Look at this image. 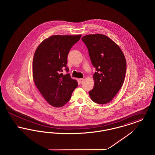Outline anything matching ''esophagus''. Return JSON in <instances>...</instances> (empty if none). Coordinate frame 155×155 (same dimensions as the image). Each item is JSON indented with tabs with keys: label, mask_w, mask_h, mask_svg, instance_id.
<instances>
[{
	"label": "esophagus",
	"mask_w": 155,
	"mask_h": 155,
	"mask_svg": "<svg viewBox=\"0 0 155 155\" xmlns=\"http://www.w3.org/2000/svg\"><path fill=\"white\" fill-rule=\"evenodd\" d=\"M83 82H84V79H82V78H80V79L78 80V82H79L80 84H82Z\"/></svg>",
	"instance_id": "esophagus-1"
}]
</instances>
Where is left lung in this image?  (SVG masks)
<instances>
[{
    "label": "left lung",
    "mask_w": 155,
    "mask_h": 155,
    "mask_svg": "<svg viewBox=\"0 0 155 155\" xmlns=\"http://www.w3.org/2000/svg\"><path fill=\"white\" fill-rule=\"evenodd\" d=\"M88 49L92 65L96 68L94 88L89 92L95 103L110 102L121 88L127 64L124 53L117 45L102 34H90L82 38Z\"/></svg>",
    "instance_id": "1"
}]
</instances>
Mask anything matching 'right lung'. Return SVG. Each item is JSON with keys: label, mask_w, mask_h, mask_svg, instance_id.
Masks as SVG:
<instances>
[{"label": "right lung", "mask_w": 155, "mask_h": 155, "mask_svg": "<svg viewBox=\"0 0 155 155\" xmlns=\"http://www.w3.org/2000/svg\"><path fill=\"white\" fill-rule=\"evenodd\" d=\"M78 35H53L38 46L33 58L32 74L34 83L51 106L60 107L71 98L78 82L67 73V56L70 49L81 38Z\"/></svg>", "instance_id": "right-lung-1"}]
</instances>
